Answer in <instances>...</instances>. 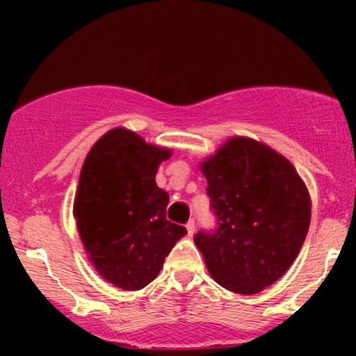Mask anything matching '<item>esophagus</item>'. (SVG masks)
I'll use <instances>...</instances> for the list:
<instances>
[{"mask_svg":"<svg viewBox=\"0 0 356 356\" xmlns=\"http://www.w3.org/2000/svg\"><path fill=\"white\" fill-rule=\"evenodd\" d=\"M186 229H188V234L189 236L195 234V220H193V218L188 222V224H186Z\"/></svg>","mask_w":356,"mask_h":356,"instance_id":"obj_1","label":"esophagus"}]
</instances>
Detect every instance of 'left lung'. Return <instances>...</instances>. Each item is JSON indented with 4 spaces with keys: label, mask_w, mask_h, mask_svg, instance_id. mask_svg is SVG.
Instances as JSON below:
<instances>
[{
    "label": "left lung",
    "mask_w": 356,
    "mask_h": 356,
    "mask_svg": "<svg viewBox=\"0 0 356 356\" xmlns=\"http://www.w3.org/2000/svg\"><path fill=\"white\" fill-rule=\"evenodd\" d=\"M217 217L195 243L211 277L239 294L260 293L293 265L310 225V196L288 158L231 138L201 163Z\"/></svg>",
    "instance_id": "1"
}]
</instances>
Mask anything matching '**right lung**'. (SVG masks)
Listing matches in <instances>:
<instances>
[{
	"label": "right lung",
	"instance_id": "right-lung-1",
	"mask_svg": "<svg viewBox=\"0 0 356 356\" xmlns=\"http://www.w3.org/2000/svg\"><path fill=\"white\" fill-rule=\"evenodd\" d=\"M170 153L117 127L96 141L82 165L74 201L79 234L98 274L120 289L148 286L188 234L167 220L168 195L155 182Z\"/></svg>",
	"mask_w": 356,
	"mask_h": 356
}]
</instances>
